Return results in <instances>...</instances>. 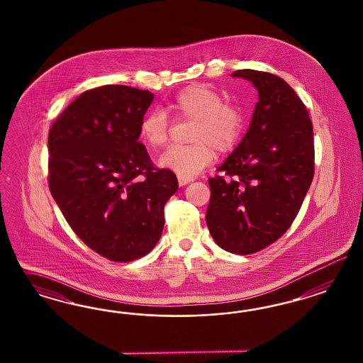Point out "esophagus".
<instances>
[{
	"instance_id": "34e87169",
	"label": "esophagus",
	"mask_w": 363,
	"mask_h": 363,
	"mask_svg": "<svg viewBox=\"0 0 363 363\" xmlns=\"http://www.w3.org/2000/svg\"><path fill=\"white\" fill-rule=\"evenodd\" d=\"M193 178H187V177L178 176V185L179 186H185L189 182H191Z\"/></svg>"
}]
</instances>
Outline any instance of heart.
Masks as SVG:
<instances>
[{"label": "heart", "mask_w": 363, "mask_h": 363, "mask_svg": "<svg viewBox=\"0 0 363 363\" xmlns=\"http://www.w3.org/2000/svg\"><path fill=\"white\" fill-rule=\"evenodd\" d=\"M220 93L206 85H190L179 91L170 104L178 117L194 121L190 146H173L162 154L158 164L178 176L193 177L209 166L216 153H226L240 140L243 117L241 110L222 104ZM143 141L153 149L165 146L169 138V120L164 110L146 113L140 123Z\"/></svg>", "instance_id": "obj_1"}]
</instances>
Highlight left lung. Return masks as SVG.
<instances>
[{
	"label": "left lung",
	"mask_w": 363,
	"mask_h": 363,
	"mask_svg": "<svg viewBox=\"0 0 363 363\" xmlns=\"http://www.w3.org/2000/svg\"><path fill=\"white\" fill-rule=\"evenodd\" d=\"M231 77L258 90L249 130L209 178L206 223L214 242L233 254H253L285 233L314 176V137L306 106L282 78L252 69Z\"/></svg>",
	"instance_id": "left-lung-1"
}]
</instances>
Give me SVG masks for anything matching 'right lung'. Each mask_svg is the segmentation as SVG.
Listing matches in <instances>:
<instances>
[{"label":"right lung","mask_w":363,"mask_h":363,"mask_svg":"<svg viewBox=\"0 0 363 363\" xmlns=\"http://www.w3.org/2000/svg\"><path fill=\"white\" fill-rule=\"evenodd\" d=\"M154 94L125 85L84 91L49 130V189L65 220L91 250L130 262L153 250L164 206L178 189L140 138Z\"/></svg>","instance_id":"right-lung-1"}]
</instances>
